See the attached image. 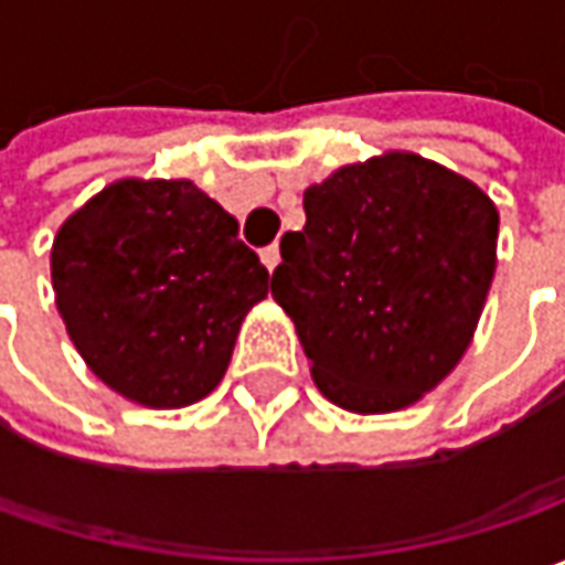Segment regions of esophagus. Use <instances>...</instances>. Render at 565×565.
I'll return each instance as SVG.
<instances>
[{"mask_svg":"<svg viewBox=\"0 0 565 565\" xmlns=\"http://www.w3.org/2000/svg\"><path fill=\"white\" fill-rule=\"evenodd\" d=\"M260 260H264L267 270H276V264H279V245H270V248L260 250Z\"/></svg>","mask_w":565,"mask_h":565,"instance_id":"34e87169","label":"esophagus"}]
</instances>
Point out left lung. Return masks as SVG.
Wrapping results in <instances>:
<instances>
[{"mask_svg":"<svg viewBox=\"0 0 565 565\" xmlns=\"http://www.w3.org/2000/svg\"><path fill=\"white\" fill-rule=\"evenodd\" d=\"M279 242L273 298L295 320L320 393L396 412L430 393L471 342L497 267V206L415 153L342 166L305 191Z\"/></svg>","mask_w":565,"mask_h":565,"instance_id":"1","label":"left lung"}]
</instances>
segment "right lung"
Masks as SVG:
<instances>
[{
	"label": "right lung",
	"instance_id": "1",
	"mask_svg": "<svg viewBox=\"0 0 565 565\" xmlns=\"http://www.w3.org/2000/svg\"><path fill=\"white\" fill-rule=\"evenodd\" d=\"M53 289L68 337L106 386L182 408L216 390L242 320L273 282L204 191L125 179L58 228Z\"/></svg>",
	"mask_w": 565,
	"mask_h": 565
}]
</instances>
